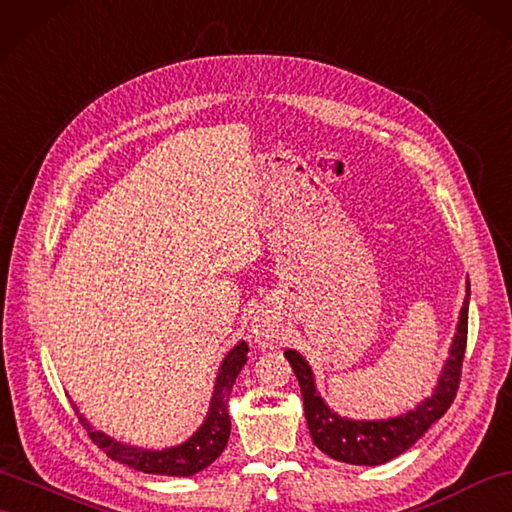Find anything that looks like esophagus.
Instances as JSON below:
<instances>
[{
	"label": "esophagus",
	"mask_w": 512,
	"mask_h": 512,
	"mask_svg": "<svg viewBox=\"0 0 512 512\" xmlns=\"http://www.w3.org/2000/svg\"><path fill=\"white\" fill-rule=\"evenodd\" d=\"M252 334H254V341L260 345V347H267V345H271V341L276 339V328L271 326V323H267V321H263V323H256L254 326V330H252Z\"/></svg>",
	"instance_id": "obj_1"
}]
</instances>
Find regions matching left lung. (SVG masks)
Segmentation results:
<instances>
[{
  "label": "left lung",
  "mask_w": 512,
  "mask_h": 512,
  "mask_svg": "<svg viewBox=\"0 0 512 512\" xmlns=\"http://www.w3.org/2000/svg\"><path fill=\"white\" fill-rule=\"evenodd\" d=\"M467 319L469 282L465 304L460 308L450 356L445 360L434 393L413 410H408L406 415L380 421H352L332 413L328 404L321 400L315 386L313 369L306 363V358H302V354H297L295 350H286L284 356L291 363L299 389H302L308 430L319 450L334 460L350 465H384L395 456L410 450L428 432L432 423L447 413V408L454 402L467 347Z\"/></svg>",
  "instance_id": "left-lung-1"
}]
</instances>
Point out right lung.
Returning a JSON list of instances; mask_svg holds the SVG:
<instances>
[{
    "label": "right lung",
    "mask_w": 512,
    "mask_h": 512,
    "mask_svg": "<svg viewBox=\"0 0 512 512\" xmlns=\"http://www.w3.org/2000/svg\"><path fill=\"white\" fill-rule=\"evenodd\" d=\"M249 347L245 341L234 345L223 358L219 367L213 400H210L208 415L204 419L199 430L191 436L189 441H184L176 447H167V450H141V447L123 445L115 439H110L104 432L93 430L84 415L78 413V419L82 426L89 430L91 441L102 447L104 454L112 460L128 465L132 469H139L143 473H156V476H195L197 471L206 469L210 463L221 456L226 450L230 439V415H228V402L232 393V384L239 376V371L247 363Z\"/></svg>",
    "instance_id": "add662e5"
}]
</instances>
